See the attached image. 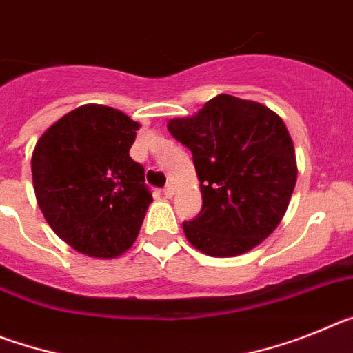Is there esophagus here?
<instances>
[{
  "instance_id": "obj_1",
  "label": "esophagus",
  "mask_w": 353,
  "mask_h": 353,
  "mask_svg": "<svg viewBox=\"0 0 353 353\" xmlns=\"http://www.w3.org/2000/svg\"><path fill=\"white\" fill-rule=\"evenodd\" d=\"M162 194L166 196V198H173V194H174L173 185H166V187H164V189H162Z\"/></svg>"
}]
</instances>
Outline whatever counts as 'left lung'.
I'll return each mask as SVG.
<instances>
[{
    "mask_svg": "<svg viewBox=\"0 0 353 353\" xmlns=\"http://www.w3.org/2000/svg\"><path fill=\"white\" fill-rule=\"evenodd\" d=\"M192 152L203 207L182 224L208 256H239L281 223L297 182L295 150L285 121L260 102L217 95L194 117L168 121Z\"/></svg>",
    "mask_w": 353,
    "mask_h": 353,
    "instance_id": "1",
    "label": "left lung"
}]
</instances>
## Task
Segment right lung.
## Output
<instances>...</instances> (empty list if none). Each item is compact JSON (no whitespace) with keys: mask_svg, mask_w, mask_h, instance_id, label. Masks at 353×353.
Returning <instances> with one entry per match:
<instances>
[{"mask_svg":"<svg viewBox=\"0 0 353 353\" xmlns=\"http://www.w3.org/2000/svg\"><path fill=\"white\" fill-rule=\"evenodd\" d=\"M138 121L88 104L52 123L37 141L31 174L52 232L93 258H117L134 244L152 194L129 150Z\"/></svg>","mask_w":353,"mask_h":353,"instance_id":"right-lung-1","label":"right lung"}]
</instances>
